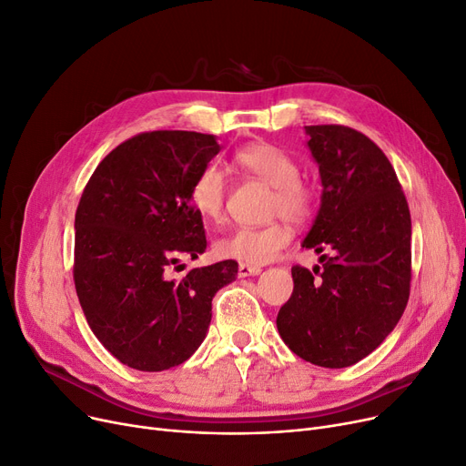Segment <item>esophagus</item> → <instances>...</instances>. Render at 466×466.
Here are the masks:
<instances>
[{
  "instance_id": "obj_1",
  "label": "esophagus",
  "mask_w": 466,
  "mask_h": 466,
  "mask_svg": "<svg viewBox=\"0 0 466 466\" xmlns=\"http://www.w3.org/2000/svg\"><path fill=\"white\" fill-rule=\"evenodd\" d=\"M238 274H239V278H246V276H257V274H260V267H253V265H246V262H239Z\"/></svg>"
}]
</instances>
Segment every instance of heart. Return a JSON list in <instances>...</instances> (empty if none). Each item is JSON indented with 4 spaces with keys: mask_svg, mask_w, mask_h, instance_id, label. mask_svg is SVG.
Here are the masks:
<instances>
[{
    "mask_svg": "<svg viewBox=\"0 0 466 466\" xmlns=\"http://www.w3.org/2000/svg\"><path fill=\"white\" fill-rule=\"evenodd\" d=\"M236 166L272 187L270 215L283 217L293 225H305L316 211L318 194L312 183L300 177L299 161L272 143H249L234 154ZM228 183L215 164L201 167L196 175L190 199L194 209L209 220H218L225 213ZM291 228L283 220L265 227H239L215 241L217 255L234 258L246 265H265L283 248L289 246Z\"/></svg>",
    "mask_w": 466,
    "mask_h": 466,
    "instance_id": "heart-1",
    "label": "heart"
}]
</instances>
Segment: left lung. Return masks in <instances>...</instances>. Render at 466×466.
Here are the masks:
<instances>
[{
  "label": "left lung",
  "mask_w": 466,
  "mask_h": 466,
  "mask_svg": "<svg viewBox=\"0 0 466 466\" xmlns=\"http://www.w3.org/2000/svg\"><path fill=\"white\" fill-rule=\"evenodd\" d=\"M321 208L302 248L314 272L291 268L293 293L278 312L283 342L321 368H349L396 328L411 288V217L389 157L347 126H309Z\"/></svg>",
  "instance_id": "8db88e82"
}]
</instances>
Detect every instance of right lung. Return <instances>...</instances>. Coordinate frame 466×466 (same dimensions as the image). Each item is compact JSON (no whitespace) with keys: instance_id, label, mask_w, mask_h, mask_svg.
I'll list each match as a JSON object with an SVG mask.
<instances>
[{"instance_id":"add662e5","label":"right lung","mask_w":466,"mask_h":466,"mask_svg":"<svg viewBox=\"0 0 466 466\" xmlns=\"http://www.w3.org/2000/svg\"><path fill=\"white\" fill-rule=\"evenodd\" d=\"M218 150L206 133H138L100 161L79 198V305L103 347L133 370L164 371L188 360L206 339L215 293L236 279L232 258L178 279L169 274L180 257L208 248L190 188Z\"/></svg>"}]
</instances>
